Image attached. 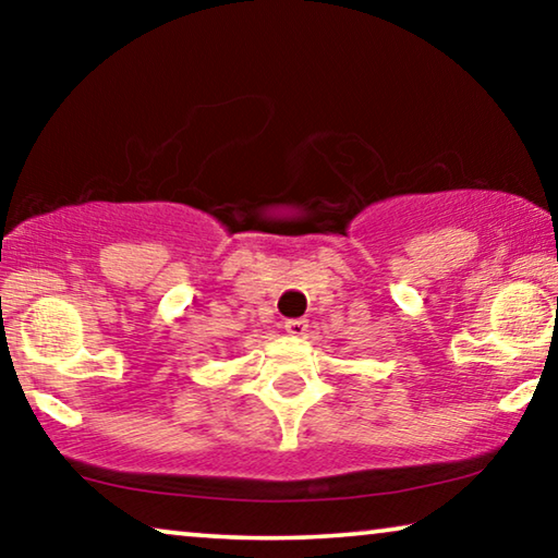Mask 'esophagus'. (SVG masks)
Masks as SVG:
<instances>
[{
    "label": "esophagus",
    "mask_w": 558,
    "mask_h": 558,
    "mask_svg": "<svg viewBox=\"0 0 558 558\" xmlns=\"http://www.w3.org/2000/svg\"><path fill=\"white\" fill-rule=\"evenodd\" d=\"M307 319H302V317H296V319H287L284 323V330L292 335V338H302L304 332H307Z\"/></svg>",
    "instance_id": "obj_1"
}]
</instances>
